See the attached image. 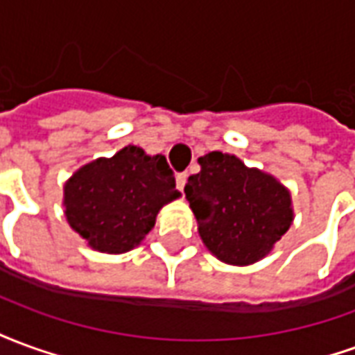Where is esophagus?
I'll return each instance as SVG.
<instances>
[{
	"label": "esophagus",
	"instance_id": "esophagus-1",
	"mask_svg": "<svg viewBox=\"0 0 355 355\" xmlns=\"http://www.w3.org/2000/svg\"><path fill=\"white\" fill-rule=\"evenodd\" d=\"M186 178H188V175H186V173H178V175H177V188L180 190V192L184 190Z\"/></svg>",
	"mask_w": 355,
	"mask_h": 355
}]
</instances>
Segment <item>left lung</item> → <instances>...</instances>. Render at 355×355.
Wrapping results in <instances>:
<instances>
[{
	"label": "left lung",
	"mask_w": 355,
	"mask_h": 355,
	"mask_svg": "<svg viewBox=\"0 0 355 355\" xmlns=\"http://www.w3.org/2000/svg\"><path fill=\"white\" fill-rule=\"evenodd\" d=\"M198 162L201 171L188 178L184 193L203 243L228 264L261 261L293 223L291 193L236 155L211 152Z\"/></svg>",
	"instance_id": "left-lung-1"
}]
</instances>
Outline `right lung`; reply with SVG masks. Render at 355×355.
I'll list each match as a JSON object with an SVG mask.
<instances>
[{
	"instance_id": "1",
	"label": "right lung",
	"mask_w": 355,
	"mask_h": 355,
	"mask_svg": "<svg viewBox=\"0 0 355 355\" xmlns=\"http://www.w3.org/2000/svg\"><path fill=\"white\" fill-rule=\"evenodd\" d=\"M178 196L165 155L125 146L110 159L81 167L66 182V218L96 251L125 253L146 238L159 209Z\"/></svg>"
}]
</instances>
